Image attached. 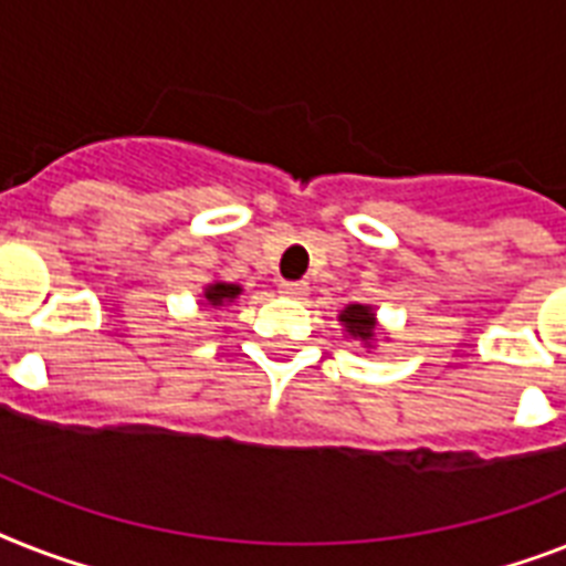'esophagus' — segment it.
Masks as SVG:
<instances>
[{
  "instance_id": "34e87169",
  "label": "esophagus",
  "mask_w": 566,
  "mask_h": 566,
  "mask_svg": "<svg viewBox=\"0 0 566 566\" xmlns=\"http://www.w3.org/2000/svg\"><path fill=\"white\" fill-rule=\"evenodd\" d=\"M279 293H284V296H305L307 293V284L305 282H279Z\"/></svg>"
}]
</instances>
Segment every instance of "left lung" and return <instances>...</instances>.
<instances>
[{"label": "left lung", "instance_id": "left-lung-1", "mask_svg": "<svg viewBox=\"0 0 566 566\" xmlns=\"http://www.w3.org/2000/svg\"><path fill=\"white\" fill-rule=\"evenodd\" d=\"M339 323L346 325L348 334H355L360 339H369L371 331H375V314L371 307L366 305H348L343 314H339Z\"/></svg>", "mask_w": 566, "mask_h": 566}]
</instances>
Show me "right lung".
Masks as SVG:
<instances>
[{"label":"right lung","mask_w":566,"mask_h":566,"mask_svg":"<svg viewBox=\"0 0 566 566\" xmlns=\"http://www.w3.org/2000/svg\"><path fill=\"white\" fill-rule=\"evenodd\" d=\"M238 293H241V287L238 284H211L209 291H206V298H209L211 305H223V302H229V298H235Z\"/></svg>","instance_id":"obj_1"}]
</instances>
